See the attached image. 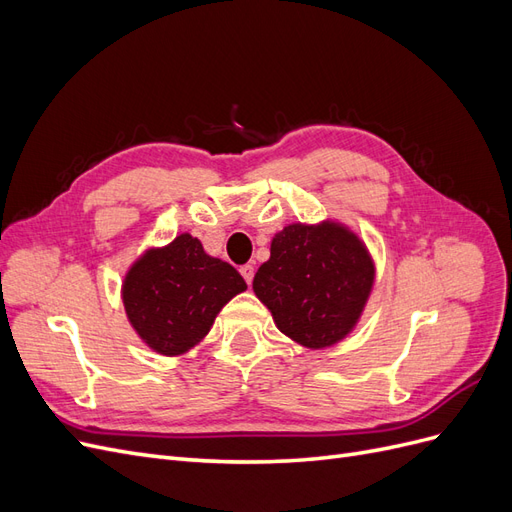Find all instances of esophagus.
Masks as SVG:
<instances>
[{
    "label": "esophagus",
    "mask_w": 512,
    "mask_h": 512,
    "mask_svg": "<svg viewBox=\"0 0 512 512\" xmlns=\"http://www.w3.org/2000/svg\"><path fill=\"white\" fill-rule=\"evenodd\" d=\"M239 271H241V275H243V280L247 282V286H250L252 280H254V267H252V265H243Z\"/></svg>",
    "instance_id": "34e87169"
}]
</instances>
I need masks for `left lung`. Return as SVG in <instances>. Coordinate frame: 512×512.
<instances>
[{"label":"left lung","mask_w":512,"mask_h":512,"mask_svg":"<svg viewBox=\"0 0 512 512\" xmlns=\"http://www.w3.org/2000/svg\"><path fill=\"white\" fill-rule=\"evenodd\" d=\"M374 284L376 262L359 232L327 218L275 232L252 288L294 344L324 350L356 329Z\"/></svg>","instance_id":"obj_1"}]
</instances>
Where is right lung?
<instances>
[{
    "label": "right lung",
    "mask_w": 512,
    "mask_h": 512,
    "mask_svg": "<svg viewBox=\"0 0 512 512\" xmlns=\"http://www.w3.org/2000/svg\"><path fill=\"white\" fill-rule=\"evenodd\" d=\"M247 290L235 267L209 256L198 237L181 232L151 245L121 282L123 309L143 344L162 356H183L207 337L222 307Z\"/></svg>",
    "instance_id": "1"
}]
</instances>
